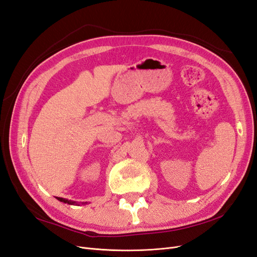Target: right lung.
<instances>
[{"label": "right lung", "instance_id": "1", "mask_svg": "<svg viewBox=\"0 0 257 257\" xmlns=\"http://www.w3.org/2000/svg\"><path fill=\"white\" fill-rule=\"evenodd\" d=\"M58 200L62 201V203H65V204H68V205H74L76 204V201H72V200H68L66 198H62V197H57Z\"/></svg>", "mask_w": 257, "mask_h": 257}]
</instances>
